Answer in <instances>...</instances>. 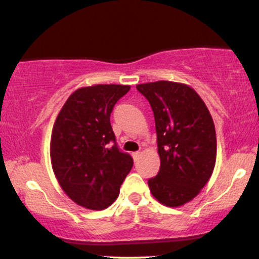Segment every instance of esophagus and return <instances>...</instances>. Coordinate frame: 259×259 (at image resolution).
Segmentation results:
<instances>
[{
	"mask_svg": "<svg viewBox=\"0 0 259 259\" xmlns=\"http://www.w3.org/2000/svg\"><path fill=\"white\" fill-rule=\"evenodd\" d=\"M140 154H141V152H139V151H138V152H133V158L136 160L140 157Z\"/></svg>",
	"mask_w": 259,
	"mask_h": 259,
	"instance_id": "1",
	"label": "esophagus"
}]
</instances>
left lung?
<instances>
[{"label": "left lung", "mask_w": 259, "mask_h": 259, "mask_svg": "<svg viewBox=\"0 0 259 259\" xmlns=\"http://www.w3.org/2000/svg\"><path fill=\"white\" fill-rule=\"evenodd\" d=\"M154 114L159 171L148 180L151 194L167 207H180L201 192L212 177L217 136L212 115L200 95L181 82L136 85Z\"/></svg>", "instance_id": "1"}]
</instances>
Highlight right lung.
Wrapping results in <instances>:
<instances>
[{
  "instance_id": "add662e5",
  "label": "right lung",
  "mask_w": 259,
  "mask_h": 259,
  "mask_svg": "<svg viewBox=\"0 0 259 259\" xmlns=\"http://www.w3.org/2000/svg\"><path fill=\"white\" fill-rule=\"evenodd\" d=\"M129 85L99 84L75 90L53 124L50 156L65 195L79 206L102 210L117 200L134 160L120 152L109 117Z\"/></svg>"
}]
</instances>
